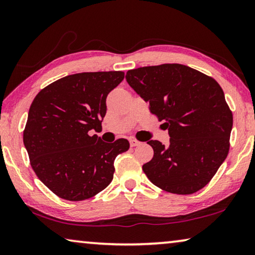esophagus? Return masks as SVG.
Returning a JSON list of instances; mask_svg holds the SVG:
<instances>
[{"mask_svg": "<svg viewBox=\"0 0 255 255\" xmlns=\"http://www.w3.org/2000/svg\"><path fill=\"white\" fill-rule=\"evenodd\" d=\"M129 143H130L131 147H135V146L140 145V141H138L137 139H130V140H129Z\"/></svg>", "mask_w": 255, "mask_h": 255, "instance_id": "esophagus-1", "label": "esophagus"}]
</instances>
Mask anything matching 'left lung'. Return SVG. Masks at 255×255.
<instances>
[{"instance_id":"8db88e82","label":"left lung","mask_w":255,"mask_h":255,"mask_svg":"<svg viewBox=\"0 0 255 255\" xmlns=\"http://www.w3.org/2000/svg\"><path fill=\"white\" fill-rule=\"evenodd\" d=\"M128 84L164 122L170 145L147 144L154 156L143 165L150 182L164 191L191 195L208 184L230 150L233 114L213 77L181 64L127 72Z\"/></svg>"}]
</instances>
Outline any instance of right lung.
Returning a JSON list of instances; mask_svg holds the SVG:
<instances>
[{
  "label": "right lung",
  "instance_id": "add662e5",
  "mask_svg": "<svg viewBox=\"0 0 255 255\" xmlns=\"http://www.w3.org/2000/svg\"><path fill=\"white\" fill-rule=\"evenodd\" d=\"M125 73L86 72L47 85L30 106L23 144L34 173L56 196L81 201L96 196L114 179V162L129 149L119 138L105 143L100 131L106 99Z\"/></svg>",
  "mask_w": 255,
  "mask_h": 255
}]
</instances>
